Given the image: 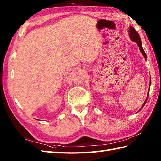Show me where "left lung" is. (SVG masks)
I'll return each mask as SVG.
<instances>
[{
  "label": "left lung",
  "instance_id": "obj_1",
  "mask_svg": "<svg viewBox=\"0 0 161 161\" xmlns=\"http://www.w3.org/2000/svg\"><path fill=\"white\" fill-rule=\"evenodd\" d=\"M129 35H130V38L131 39V41H134V42H136L138 44V47H139V49H140V51L142 53V55H143V56L145 57V59L147 58V56H146V53H145V52L144 51V49H142V42H141L140 36H139L138 32L136 31V30L134 29L133 27H130V30H129ZM148 96H149V94H148V96H147V98H146V100H145V101L143 103V105H142V106L141 107V108H143L144 105H145L146 102H147V101Z\"/></svg>",
  "mask_w": 161,
  "mask_h": 161
}]
</instances>
